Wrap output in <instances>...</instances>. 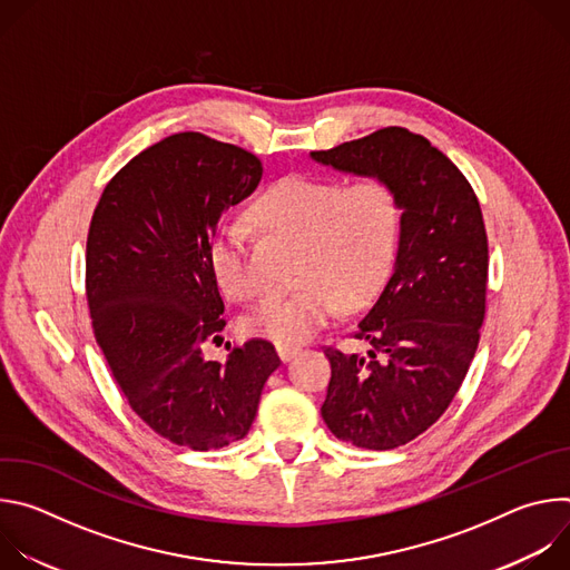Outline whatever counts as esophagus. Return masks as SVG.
Returning a JSON list of instances; mask_svg holds the SVG:
<instances>
[{"instance_id": "esophagus-1", "label": "esophagus", "mask_w": 570, "mask_h": 570, "mask_svg": "<svg viewBox=\"0 0 570 570\" xmlns=\"http://www.w3.org/2000/svg\"><path fill=\"white\" fill-rule=\"evenodd\" d=\"M277 354H279V358L286 363V361H291L293 356H297V354H299V347H291V345H277Z\"/></svg>"}]
</instances>
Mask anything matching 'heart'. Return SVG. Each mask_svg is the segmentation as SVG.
Returning <instances> with one entry per match:
<instances>
[{
    "instance_id": "1",
    "label": "heart",
    "mask_w": 570,
    "mask_h": 570,
    "mask_svg": "<svg viewBox=\"0 0 570 570\" xmlns=\"http://www.w3.org/2000/svg\"><path fill=\"white\" fill-rule=\"evenodd\" d=\"M253 218L295 243L291 295H271L240 317L248 336L302 345L345 308L365 306L383 286L399 238V203L374 176L343 185L334 178L288 174L268 185ZM207 262L216 286L232 299L257 293L248 229L223 220L209 238Z\"/></svg>"
}]
</instances>
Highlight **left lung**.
Returning a JSON list of instances; mask_svg holds the SVG:
<instances>
[{"mask_svg":"<svg viewBox=\"0 0 570 570\" xmlns=\"http://www.w3.org/2000/svg\"><path fill=\"white\" fill-rule=\"evenodd\" d=\"M311 155L385 180L401 209L394 271L350 334L370 350L324 347L332 379L320 409L338 440L396 449L444 415L478 350L490 268L482 209L453 161L409 128H379Z\"/></svg>","mask_w":570,"mask_h":570,"instance_id":"8db88e82","label":"left lung"}]
</instances>
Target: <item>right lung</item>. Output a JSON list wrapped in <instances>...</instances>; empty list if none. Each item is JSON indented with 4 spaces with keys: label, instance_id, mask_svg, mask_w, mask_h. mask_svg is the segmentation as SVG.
I'll list each match as a JSON object with an SVG mask.
<instances>
[{
    "label": "right lung",
    "instance_id": "obj_1",
    "mask_svg": "<svg viewBox=\"0 0 570 570\" xmlns=\"http://www.w3.org/2000/svg\"><path fill=\"white\" fill-rule=\"evenodd\" d=\"M262 176L255 153L176 132L117 171L90 220L86 295L97 345L132 413L191 451L246 438L282 363L264 338L234 345L225 363L203 356L227 324L209 238Z\"/></svg>",
    "mask_w": 570,
    "mask_h": 570
}]
</instances>
